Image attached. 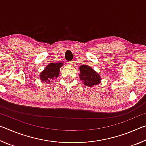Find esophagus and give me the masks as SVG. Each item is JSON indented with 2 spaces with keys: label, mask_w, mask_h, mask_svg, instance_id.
<instances>
[{
  "label": "esophagus",
  "mask_w": 146,
  "mask_h": 146,
  "mask_svg": "<svg viewBox=\"0 0 146 146\" xmlns=\"http://www.w3.org/2000/svg\"><path fill=\"white\" fill-rule=\"evenodd\" d=\"M67 64H68V66H72V65H73V61L68 62L67 63Z\"/></svg>",
  "instance_id": "esophagus-1"
}]
</instances>
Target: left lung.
<instances>
[{"label": "left lung", "mask_w": 146, "mask_h": 146, "mask_svg": "<svg viewBox=\"0 0 146 146\" xmlns=\"http://www.w3.org/2000/svg\"><path fill=\"white\" fill-rule=\"evenodd\" d=\"M79 76L80 80H82L84 82V84L91 88L100 84L101 81L100 76L90 66L82 65L79 67Z\"/></svg>", "instance_id": "1"}]
</instances>
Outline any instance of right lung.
<instances>
[{"instance_id":"add662e5","label":"right lung","mask_w":146,"mask_h":146,"mask_svg":"<svg viewBox=\"0 0 146 146\" xmlns=\"http://www.w3.org/2000/svg\"><path fill=\"white\" fill-rule=\"evenodd\" d=\"M63 66L61 62L50 63L40 73V78L42 81L49 83L51 80L57 78L60 72V68Z\"/></svg>"}]
</instances>
